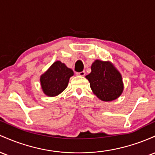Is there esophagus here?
<instances>
[{
    "label": "esophagus",
    "mask_w": 155,
    "mask_h": 155,
    "mask_svg": "<svg viewBox=\"0 0 155 155\" xmlns=\"http://www.w3.org/2000/svg\"><path fill=\"white\" fill-rule=\"evenodd\" d=\"M85 74H86V73H85L84 71H82V72H78V73H77V75H79V76H84Z\"/></svg>",
    "instance_id": "34e87169"
}]
</instances>
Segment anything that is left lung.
<instances>
[{
    "mask_svg": "<svg viewBox=\"0 0 155 155\" xmlns=\"http://www.w3.org/2000/svg\"><path fill=\"white\" fill-rule=\"evenodd\" d=\"M91 69V73L86 78L93 93L105 102L119 97L124 90V85L121 74L116 67L109 61L96 60Z\"/></svg>",
    "mask_w": 155,
    "mask_h": 155,
    "instance_id": "obj_1",
    "label": "left lung"
}]
</instances>
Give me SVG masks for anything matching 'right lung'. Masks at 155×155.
<instances>
[{
    "label": "right lung",
    "instance_id": "right-lung-1",
    "mask_svg": "<svg viewBox=\"0 0 155 155\" xmlns=\"http://www.w3.org/2000/svg\"><path fill=\"white\" fill-rule=\"evenodd\" d=\"M74 74L71 69L57 61L41 74L40 82L42 91L47 96L55 97L61 93L68 86L69 78Z\"/></svg>",
    "mask_w": 155,
    "mask_h": 155
}]
</instances>
